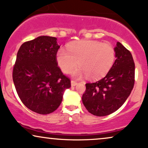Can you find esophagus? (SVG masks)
Returning <instances> with one entry per match:
<instances>
[{
	"mask_svg": "<svg viewBox=\"0 0 148 148\" xmlns=\"http://www.w3.org/2000/svg\"><path fill=\"white\" fill-rule=\"evenodd\" d=\"M77 84V82L74 81V80H72V81H71V85H72V87H74V86H76Z\"/></svg>",
	"mask_w": 148,
	"mask_h": 148,
	"instance_id": "34e87169",
	"label": "esophagus"
}]
</instances>
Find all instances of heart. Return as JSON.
I'll return each mask as SVG.
<instances>
[{"label": "heart", "instance_id": "obj_1", "mask_svg": "<svg viewBox=\"0 0 148 148\" xmlns=\"http://www.w3.org/2000/svg\"><path fill=\"white\" fill-rule=\"evenodd\" d=\"M68 50L61 48L57 53V61L61 70L73 76L81 78L87 76L91 80L102 78L113 66L115 59V52L108 44L93 40H81L72 42L68 46Z\"/></svg>", "mask_w": 148, "mask_h": 148}]
</instances>
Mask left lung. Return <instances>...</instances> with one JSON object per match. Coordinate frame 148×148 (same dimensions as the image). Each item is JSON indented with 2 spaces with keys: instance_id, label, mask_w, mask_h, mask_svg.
Instances as JSON below:
<instances>
[{
  "instance_id": "left-lung-1",
  "label": "left lung",
  "mask_w": 148,
  "mask_h": 148,
  "mask_svg": "<svg viewBox=\"0 0 148 148\" xmlns=\"http://www.w3.org/2000/svg\"><path fill=\"white\" fill-rule=\"evenodd\" d=\"M114 50L116 59L107 74L96 83L85 85L82 101L93 115L102 117L116 111L133 89L134 63L131 53L120 42H117Z\"/></svg>"
}]
</instances>
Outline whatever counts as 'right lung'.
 I'll list each match as a JSON object with an SVG mask.
<instances>
[{"instance_id":"add662e5","label":"right lung","mask_w":148,"mask_h":148,"mask_svg":"<svg viewBox=\"0 0 148 148\" xmlns=\"http://www.w3.org/2000/svg\"><path fill=\"white\" fill-rule=\"evenodd\" d=\"M56 37L40 36L20 46L13 70V80L24 105L46 115L57 109L70 80L57 66L60 48Z\"/></svg>"}]
</instances>
